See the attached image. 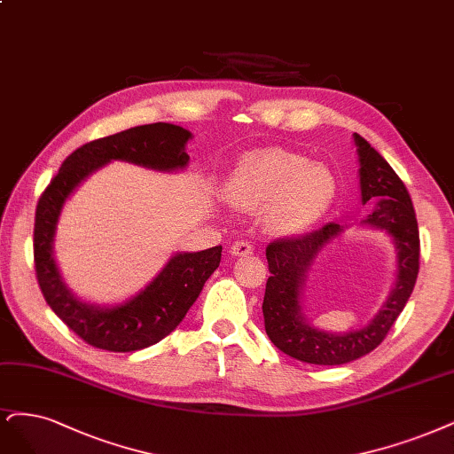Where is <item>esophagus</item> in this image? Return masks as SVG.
<instances>
[{"instance_id": "esophagus-1", "label": "esophagus", "mask_w": 454, "mask_h": 454, "mask_svg": "<svg viewBox=\"0 0 454 454\" xmlns=\"http://www.w3.org/2000/svg\"><path fill=\"white\" fill-rule=\"evenodd\" d=\"M254 249H255V246H254L252 242H247V240H237V242H234V244L231 246V255H234V257L249 255V254H254Z\"/></svg>"}]
</instances>
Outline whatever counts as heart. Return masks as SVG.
<instances>
[{
  "label": "heart",
  "instance_id": "obj_1",
  "mask_svg": "<svg viewBox=\"0 0 454 454\" xmlns=\"http://www.w3.org/2000/svg\"><path fill=\"white\" fill-rule=\"evenodd\" d=\"M227 193L244 208H267V223L284 232L309 227L336 195L334 175L321 163L287 150L247 155L229 178Z\"/></svg>",
  "mask_w": 454,
  "mask_h": 454
}]
</instances>
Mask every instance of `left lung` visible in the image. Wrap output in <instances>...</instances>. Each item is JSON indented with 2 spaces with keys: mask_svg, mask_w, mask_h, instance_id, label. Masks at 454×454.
Wrapping results in <instances>:
<instances>
[{
  "mask_svg": "<svg viewBox=\"0 0 454 454\" xmlns=\"http://www.w3.org/2000/svg\"><path fill=\"white\" fill-rule=\"evenodd\" d=\"M355 145L361 161L363 202L380 197L378 208L363 223L393 234L398 247V279L388 301L368 326L348 334H328L304 321L299 296L311 261L343 232V227L331 222L316 231L272 240L267 246L270 278L262 301L264 328L279 351L309 364H346L376 349L402 314L419 274L420 240L411 197L393 167L368 140L355 133Z\"/></svg>",
  "mask_w": 454,
  "mask_h": 454,
  "instance_id": "obj_1",
  "label": "left lung"
}]
</instances>
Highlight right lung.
Returning <instances> with one entry per match:
<instances>
[{
    "instance_id": "right-lung-1",
    "label": "right lung",
    "mask_w": 454,
    "mask_h": 454,
    "mask_svg": "<svg viewBox=\"0 0 454 454\" xmlns=\"http://www.w3.org/2000/svg\"><path fill=\"white\" fill-rule=\"evenodd\" d=\"M192 133L173 123H148L91 140L76 148L46 185L34 229V262L41 293L54 314L93 348L129 353L153 346L180 325L212 272L220 267L222 246L197 254H178L152 284L131 301L98 308L69 293L52 255L58 215L74 187L111 160L131 161L158 170L182 168L190 161L185 143Z\"/></svg>"
}]
</instances>
